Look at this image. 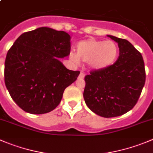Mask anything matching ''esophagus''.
<instances>
[{"mask_svg": "<svg viewBox=\"0 0 153 153\" xmlns=\"http://www.w3.org/2000/svg\"><path fill=\"white\" fill-rule=\"evenodd\" d=\"M85 78V74L81 72V73H80L79 76H78V78H79V79H82V78Z\"/></svg>", "mask_w": 153, "mask_h": 153, "instance_id": "34e87169", "label": "esophagus"}]
</instances>
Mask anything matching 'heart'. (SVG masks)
<instances>
[{
  "label": "heart",
  "instance_id": "obj_1",
  "mask_svg": "<svg viewBox=\"0 0 153 153\" xmlns=\"http://www.w3.org/2000/svg\"><path fill=\"white\" fill-rule=\"evenodd\" d=\"M118 56V48L114 41L89 38L77 43L76 53H72V58L75 62H87L91 69L100 71L112 66Z\"/></svg>",
  "mask_w": 153,
  "mask_h": 153
}]
</instances>
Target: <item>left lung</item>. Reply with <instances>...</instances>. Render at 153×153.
Listing matches in <instances>:
<instances>
[{
    "label": "left lung",
    "instance_id": "1",
    "mask_svg": "<svg viewBox=\"0 0 153 153\" xmlns=\"http://www.w3.org/2000/svg\"><path fill=\"white\" fill-rule=\"evenodd\" d=\"M119 56L112 66L85 76L84 99L92 112L104 118L120 116L132 109L145 85L146 72L140 53L128 41L112 35Z\"/></svg>",
    "mask_w": 153,
    "mask_h": 153
}]
</instances>
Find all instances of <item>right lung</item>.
Wrapping results in <instances>:
<instances>
[{"label":"right lung","instance_id":"right-lung-1","mask_svg":"<svg viewBox=\"0 0 153 153\" xmlns=\"http://www.w3.org/2000/svg\"><path fill=\"white\" fill-rule=\"evenodd\" d=\"M71 37L63 31L41 27L22 34L8 51L4 81L14 102L25 112L44 114L59 105L64 91L79 71L59 60L70 53Z\"/></svg>","mask_w":153,"mask_h":153}]
</instances>
